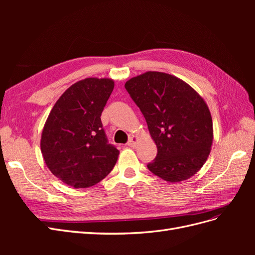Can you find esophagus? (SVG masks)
I'll use <instances>...</instances> for the list:
<instances>
[{"instance_id":"1","label":"esophagus","mask_w":255,"mask_h":255,"mask_svg":"<svg viewBox=\"0 0 255 255\" xmlns=\"http://www.w3.org/2000/svg\"><path fill=\"white\" fill-rule=\"evenodd\" d=\"M138 140H139V137L136 136V135H133L132 137L129 138V140H128V145H129L130 148H135L137 142H138Z\"/></svg>"}]
</instances>
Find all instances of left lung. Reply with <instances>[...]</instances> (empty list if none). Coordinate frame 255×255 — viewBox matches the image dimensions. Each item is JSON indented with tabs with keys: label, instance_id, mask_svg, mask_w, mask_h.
Segmentation results:
<instances>
[{
	"label": "left lung",
	"instance_id": "1",
	"mask_svg": "<svg viewBox=\"0 0 255 255\" xmlns=\"http://www.w3.org/2000/svg\"><path fill=\"white\" fill-rule=\"evenodd\" d=\"M148 125L157 155L149 170L177 183L196 174L210 155L213 120L204 99L174 75L148 71L126 83Z\"/></svg>",
	"mask_w": 255,
	"mask_h": 255
}]
</instances>
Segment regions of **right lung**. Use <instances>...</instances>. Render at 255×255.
I'll list each match as a JSON object with an SVG mask.
<instances>
[{
    "label": "right lung",
    "mask_w": 255,
    "mask_h": 255,
    "mask_svg": "<svg viewBox=\"0 0 255 255\" xmlns=\"http://www.w3.org/2000/svg\"><path fill=\"white\" fill-rule=\"evenodd\" d=\"M114 86V80L107 78L74 83L59 97L44 123L40 140L44 163L69 186H94L117 163L119 151L107 143L101 122Z\"/></svg>",
    "instance_id": "add662e5"
}]
</instances>
